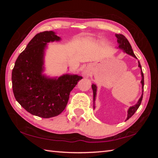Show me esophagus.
<instances>
[{
    "instance_id": "obj_1",
    "label": "esophagus",
    "mask_w": 158,
    "mask_h": 158,
    "mask_svg": "<svg viewBox=\"0 0 158 158\" xmlns=\"http://www.w3.org/2000/svg\"><path fill=\"white\" fill-rule=\"evenodd\" d=\"M84 74H85V75H88V73H86V72H85V73H84Z\"/></svg>"
}]
</instances>
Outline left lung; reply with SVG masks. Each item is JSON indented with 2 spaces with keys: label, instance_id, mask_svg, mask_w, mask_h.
Segmentation results:
<instances>
[{
  "label": "left lung",
  "instance_id": "1",
  "mask_svg": "<svg viewBox=\"0 0 158 158\" xmlns=\"http://www.w3.org/2000/svg\"><path fill=\"white\" fill-rule=\"evenodd\" d=\"M116 36L117 37V42H118V49H121L123 51V52L126 53L127 54L131 56H132L134 58H137L136 57V56L135 55V53H134L132 49V47H131V45L130 44V42H128V40H127L126 37H125L122 34H116ZM138 66L139 68L141 69V89H142V94H141L140 98L139 99V100L137 103L135 104V105H133L132 106H130V108L128 109L127 110V118L125 121H127L130 118L132 117L134 114L135 113L136 111L137 110L138 108L139 107V106L141 103V101H142V98H143V85H144V80H143V72H142V69H141V64L139 63V61L138 60ZM92 89H93V108H95V98H96V95H97V85L95 84H92Z\"/></svg>",
  "mask_w": 158,
  "mask_h": 158
}]
</instances>
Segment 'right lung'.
Wrapping results in <instances>:
<instances>
[{
  "mask_svg": "<svg viewBox=\"0 0 158 158\" xmlns=\"http://www.w3.org/2000/svg\"><path fill=\"white\" fill-rule=\"evenodd\" d=\"M61 38L53 31L37 34L16 60L12 73L15 98L29 113L48 118L65 109L69 93L82 77L65 74L50 77L44 74L47 43Z\"/></svg>",
  "mask_w": 158,
  "mask_h": 158,
  "instance_id": "add662e5",
  "label": "right lung"
}]
</instances>
